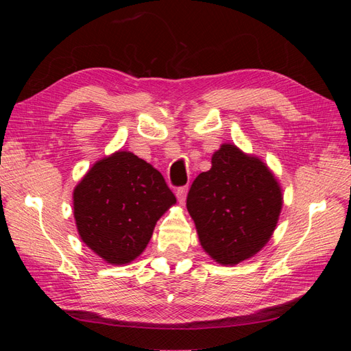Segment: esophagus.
I'll list each match as a JSON object with an SVG mask.
<instances>
[{
    "instance_id": "obj_1",
    "label": "esophagus",
    "mask_w": 351,
    "mask_h": 351,
    "mask_svg": "<svg viewBox=\"0 0 351 351\" xmlns=\"http://www.w3.org/2000/svg\"><path fill=\"white\" fill-rule=\"evenodd\" d=\"M186 195H187V187L186 186H183V187H178L177 190H176V196H177V199H178V202L182 205H184V202H186Z\"/></svg>"
}]
</instances>
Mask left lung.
Wrapping results in <instances>:
<instances>
[{"mask_svg": "<svg viewBox=\"0 0 351 351\" xmlns=\"http://www.w3.org/2000/svg\"><path fill=\"white\" fill-rule=\"evenodd\" d=\"M202 247L221 265L254 256L277 227L282 193L277 178L259 158L224 143L212 155L187 195Z\"/></svg>", "mask_w": 351, "mask_h": 351, "instance_id": "8db88e82", "label": "left lung"}]
</instances>
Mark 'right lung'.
Returning a JSON list of instances; mask_svg holds the SVG:
<instances>
[{"label": "right lung", "mask_w": 351, "mask_h": 351, "mask_svg": "<svg viewBox=\"0 0 351 351\" xmlns=\"http://www.w3.org/2000/svg\"><path fill=\"white\" fill-rule=\"evenodd\" d=\"M174 204L162 174L127 151L93 164L73 193L80 239L111 265L139 256L156 221Z\"/></svg>", "instance_id": "1"}]
</instances>
